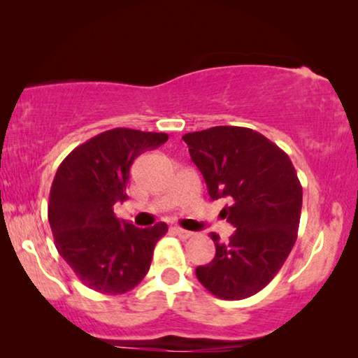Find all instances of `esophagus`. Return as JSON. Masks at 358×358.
Listing matches in <instances>:
<instances>
[{
	"label": "esophagus",
	"mask_w": 358,
	"mask_h": 358,
	"mask_svg": "<svg viewBox=\"0 0 358 358\" xmlns=\"http://www.w3.org/2000/svg\"><path fill=\"white\" fill-rule=\"evenodd\" d=\"M174 233L178 234V236H179L180 239H190V238H194V233H192V231H187V229L179 228V227L174 228Z\"/></svg>",
	"instance_id": "esophagus-1"
}]
</instances>
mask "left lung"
Here are the masks:
<instances>
[{"label": "left lung", "instance_id": "left-lung-1", "mask_svg": "<svg viewBox=\"0 0 358 358\" xmlns=\"http://www.w3.org/2000/svg\"><path fill=\"white\" fill-rule=\"evenodd\" d=\"M190 158L213 200L227 197L222 215L236 231L229 243L213 239V261L195 268L222 300L256 295L280 271L298 236L303 189L285 151L246 127H212L185 134Z\"/></svg>", "mask_w": 358, "mask_h": 358}]
</instances>
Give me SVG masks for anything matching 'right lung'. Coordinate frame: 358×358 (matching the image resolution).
<instances>
[{
  "label": "right lung",
  "mask_w": 358,
  "mask_h": 358,
  "mask_svg": "<svg viewBox=\"0 0 358 358\" xmlns=\"http://www.w3.org/2000/svg\"><path fill=\"white\" fill-rule=\"evenodd\" d=\"M168 138L156 131L112 129L76 146L58 166L48 223L57 251L91 290L120 295L148 273L168 224L136 228L115 217L114 205L129 199L125 189L136 156Z\"/></svg>",
  "instance_id": "add662e5"
}]
</instances>
